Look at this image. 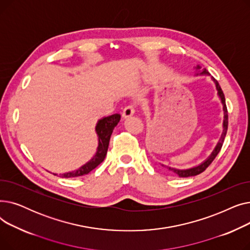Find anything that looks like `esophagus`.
Listing matches in <instances>:
<instances>
[{"label":"esophagus","mask_w":250,"mask_h":250,"mask_svg":"<svg viewBox=\"0 0 250 250\" xmlns=\"http://www.w3.org/2000/svg\"><path fill=\"white\" fill-rule=\"evenodd\" d=\"M136 112V106L134 104H128L125 107V109L123 110V116L125 118L129 117L130 115H133Z\"/></svg>","instance_id":"34e87169"}]
</instances>
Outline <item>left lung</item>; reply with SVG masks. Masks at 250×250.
<instances>
[{"instance_id":"left-lung-1","label":"left lung","mask_w":250,"mask_h":250,"mask_svg":"<svg viewBox=\"0 0 250 250\" xmlns=\"http://www.w3.org/2000/svg\"><path fill=\"white\" fill-rule=\"evenodd\" d=\"M198 69H200V67L198 65ZM202 74H208V72L205 70ZM213 80L216 84V87H217V90H218V95L221 99V102L223 104V109H224V124H223V126H224V130H223V134L221 136V139L218 143V145L216 146L215 150L213 151V153L211 154V156L208 157V158L204 162L202 163L201 165L196 166V167H193V168H190V169H187V170H179V169H175V168H170V167H167L170 171L174 172L175 174H177L179 177H188V176H194V175H198L202 172H204L205 170L209 166V164H211L214 159L216 158V156L219 154L222 146H223V143H224V140H225V137H226V134H227V129H228V111H227V106H226V102H225V96H224V93H223V91L218 83L217 80H215V79L213 78Z\"/></svg>"}]
</instances>
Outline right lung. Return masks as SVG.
Masks as SVG:
<instances>
[{
  "label": "right lung",
  "instance_id": "obj_1",
  "mask_svg": "<svg viewBox=\"0 0 250 250\" xmlns=\"http://www.w3.org/2000/svg\"><path fill=\"white\" fill-rule=\"evenodd\" d=\"M120 121H121V114L118 113L112 114L110 116L104 117L102 120H100L96 125V133L98 135V140H99V145L97 148L96 155L88 163L77 169L76 171L63 173L60 175L63 178L78 177V176L88 174L94 168H96L104 160L105 156H106L108 145H109V140L113 132V128L117 125Z\"/></svg>",
  "mask_w": 250,
  "mask_h": 250
}]
</instances>
